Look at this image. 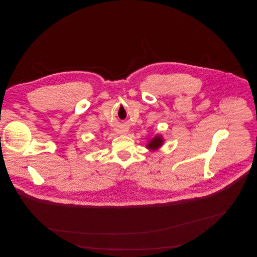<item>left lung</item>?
I'll use <instances>...</instances> for the list:
<instances>
[{
    "label": "left lung",
    "mask_w": 257,
    "mask_h": 257,
    "mask_svg": "<svg viewBox=\"0 0 257 257\" xmlns=\"http://www.w3.org/2000/svg\"><path fill=\"white\" fill-rule=\"evenodd\" d=\"M163 143H164V139H163V137L161 135H157L151 139L149 144L147 145V148H148V149H150L151 151L158 150L159 148L163 145Z\"/></svg>",
    "instance_id": "8db88e82"
}]
</instances>
